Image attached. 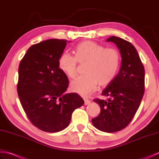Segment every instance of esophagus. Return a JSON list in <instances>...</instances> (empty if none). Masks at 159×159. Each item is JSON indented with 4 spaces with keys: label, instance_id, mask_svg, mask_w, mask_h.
Wrapping results in <instances>:
<instances>
[{
    "label": "esophagus",
    "instance_id": "34e87169",
    "mask_svg": "<svg viewBox=\"0 0 159 159\" xmlns=\"http://www.w3.org/2000/svg\"><path fill=\"white\" fill-rule=\"evenodd\" d=\"M84 101H85V105H87V104H89L91 103V101L89 100H87V99H84Z\"/></svg>",
    "mask_w": 159,
    "mask_h": 159
}]
</instances>
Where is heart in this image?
I'll return each instance as SVG.
<instances>
[{
  "instance_id": "1",
  "label": "heart",
  "mask_w": 159,
  "mask_h": 159,
  "mask_svg": "<svg viewBox=\"0 0 159 159\" xmlns=\"http://www.w3.org/2000/svg\"><path fill=\"white\" fill-rule=\"evenodd\" d=\"M121 61L119 51L113 48H105L95 42L85 41L75 48V55L64 52L58 64L60 70L73 79L77 74L78 63H85L84 72L70 84L73 92L87 97L100 86L110 83L119 70Z\"/></svg>"
}]
</instances>
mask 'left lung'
Here are the masks:
<instances>
[{"label": "left lung", "instance_id": "obj_1", "mask_svg": "<svg viewBox=\"0 0 159 159\" xmlns=\"http://www.w3.org/2000/svg\"><path fill=\"white\" fill-rule=\"evenodd\" d=\"M107 42L116 43L122 59L119 73L102 93L108 98L93 100L100 105V113L92 121L97 129L115 133L126 128L139 109L145 90V70L131 43L115 36Z\"/></svg>", "mask_w": 159, "mask_h": 159}]
</instances>
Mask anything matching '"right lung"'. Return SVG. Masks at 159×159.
I'll list each match as a JSON object with an SVG mask.
<instances>
[{
	"instance_id": "obj_1",
	"label": "right lung",
	"mask_w": 159,
	"mask_h": 159,
	"mask_svg": "<svg viewBox=\"0 0 159 159\" xmlns=\"http://www.w3.org/2000/svg\"><path fill=\"white\" fill-rule=\"evenodd\" d=\"M66 39H51L31 46L20 63L17 91L24 111L39 129L56 133L68 126L73 111L84 100L75 93H65L69 85L58 61Z\"/></svg>"
}]
</instances>
